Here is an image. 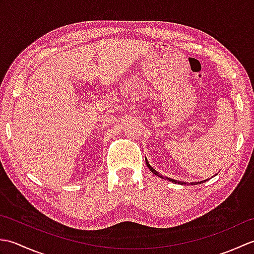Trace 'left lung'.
Here are the masks:
<instances>
[{"instance_id":"obj_1","label":"left lung","mask_w":254,"mask_h":254,"mask_svg":"<svg viewBox=\"0 0 254 254\" xmlns=\"http://www.w3.org/2000/svg\"><path fill=\"white\" fill-rule=\"evenodd\" d=\"M145 161H146V165H147V167H148V168L150 169V171H152L153 172V174L154 175H156V176H158V177H160V178H163V177H161L159 174H158V172L157 171H156L154 168H153V167L152 166H150L149 164H148V161H147V159H145ZM168 180L169 181H171V182H175V183H179V185H185V186H188V183L187 182H185V181H177V180H175V179H169V178H168ZM204 181H206V180H204ZM204 181H202V182H204ZM197 183H201V182H192L191 183V185H197Z\"/></svg>"}]
</instances>
